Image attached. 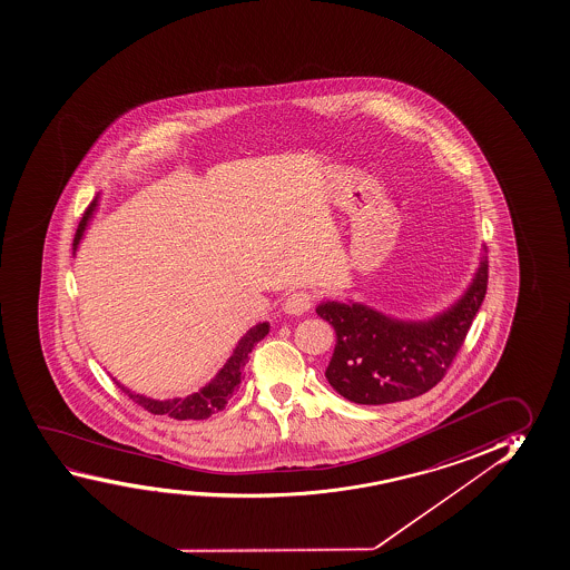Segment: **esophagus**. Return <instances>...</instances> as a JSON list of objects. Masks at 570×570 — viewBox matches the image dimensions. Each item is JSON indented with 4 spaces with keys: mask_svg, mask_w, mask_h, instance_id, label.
<instances>
[{
    "mask_svg": "<svg viewBox=\"0 0 570 570\" xmlns=\"http://www.w3.org/2000/svg\"><path fill=\"white\" fill-rule=\"evenodd\" d=\"M311 306H313V295H311V293H306V291H293L289 297H287V301H285L283 311L289 313V315L298 316L306 313Z\"/></svg>",
    "mask_w": 570,
    "mask_h": 570,
    "instance_id": "obj_1",
    "label": "esophagus"
}]
</instances>
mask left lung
<instances>
[{
  "label": "left lung",
  "instance_id": "obj_1",
  "mask_svg": "<svg viewBox=\"0 0 570 570\" xmlns=\"http://www.w3.org/2000/svg\"><path fill=\"white\" fill-rule=\"evenodd\" d=\"M485 289L484 254L464 295L429 321H403L354 301H324L316 315L336 332L326 380L360 405L413 400L433 390L464 344Z\"/></svg>",
  "mask_w": 570,
  "mask_h": 570
}]
</instances>
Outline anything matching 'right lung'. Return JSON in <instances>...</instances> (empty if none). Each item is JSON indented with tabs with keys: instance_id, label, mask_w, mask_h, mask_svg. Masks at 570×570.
I'll return each instance as SVG.
<instances>
[{
	"instance_id": "add662e5",
	"label": "right lung",
	"mask_w": 570,
	"mask_h": 570,
	"mask_svg": "<svg viewBox=\"0 0 570 570\" xmlns=\"http://www.w3.org/2000/svg\"><path fill=\"white\" fill-rule=\"evenodd\" d=\"M98 206V196L94 198L90 206L86 208L82 220L78 224L77 236H75V254H77L78 244L85 236L86 226L92 218L94 210ZM269 332V323H259L252 326L249 331L239 338L236 348L232 352V356L226 360V364L222 365L220 372L214 375L210 382L206 383L205 387L190 393L187 397H173V400H154L147 397L141 393L128 390L126 385L114 377V382L118 385L119 390L128 395L129 400L136 401L137 405H141L145 411L154 413V415L170 416L177 421H200V419H208V416L218 413L222 409L226 407L229 397L239 390L242 383V375H244V365H246L249 352L254 350L255 344L264 341Z\"/></svg>"
}]
</instances>
